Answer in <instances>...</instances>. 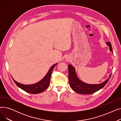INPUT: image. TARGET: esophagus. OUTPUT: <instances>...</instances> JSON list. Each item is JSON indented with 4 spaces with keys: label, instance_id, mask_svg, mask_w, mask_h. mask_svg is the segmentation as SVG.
Here are the masks:
<instances>
[{
    "label": "esophagus",
    "instance_id": "1",
    "mask_svg": "<svg viewBox=\"0 0 121 121\" xmlns=\"http://www.w3.org/2000/svg\"><path fill=\"white\" fill-rule=\"evenodd\" d=\"M68 60H69V59H67V60H68Z\"/></svg>",
    "mask_w": 121,
    "mask_h": 121
}]
</instances>
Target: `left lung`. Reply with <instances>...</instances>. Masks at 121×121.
<instances>
[{
  "instance_id": "obj_1",
  "label": "left lung",
  "mask_w": 121,
  "mask_h": 121,
  "mask_svg": "<svg viewBox=\"0 0 121 121\" xmlns=\"http://www.w3.org/2000/svg\"><path fill=\"white\" fill-rule=\"evenodd\" d=\"M106 44L109 47V50L113 52L111 44L110 42H106ZM69 79V85L72 89L76 93L80 94H92L102 89L109 80L112 73L109 78L99 84H88L81 80L78 77L75 68L71 65H68Z\"/></svg>"
}]
</instances>
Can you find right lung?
Wrapping results in <instances>:
<instances>
[{
	"instance_id": "add662e5",
	"label": "right lung",
	"mask_w": 121,
	"mask_h": 121,
	"mask_svg": "<svg viewBox=\"0 0 121 121\" xmlns=\"http://www.w3.org/2000/svg\"><path fill=\"white\" fill-rule=\"evenodd\" d=\"M57 63H56V64H54L51 67V68L49 69V71L47 73V74L44 76V77L42 79L34 84L29 85L23 84L20 83H18V82L15 80L13 78H12L13 79L16 84L23 91L28 93L33 94H39L43 92L44 90H46L49 86L51 75H52L54 68L57 65Z\"/></svg>"
}]
</instances>
